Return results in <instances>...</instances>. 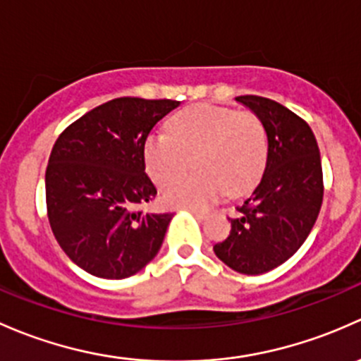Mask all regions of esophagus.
Masks as SVG:
<instances>
[{"label": "esophagus", "instance_id": "esophagus-1", "mask_svg": "<svg viewBox=\"0 0 361 361\" xmlns=\"http://www.w3.org/2000/svg\"><path fill=\"white\" fill-rule=\"evenodd\" d=\"M191 212H192V214H195L196 215V217H198V219H205L207 217V212H203V210H198V208H191Z\"/></svg>", "mask_w": 361, "mask_h": 361}]
</instances>
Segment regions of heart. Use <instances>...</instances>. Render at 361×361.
<instances>
[{
	"mask_svg": "<svg viewBox=\"0 0 361 361\" xmlns=\"http://www.w3.org/2000/svg\"><path fill=\"white\" fill-rule=\"evenodd\" d=\"M146 170L158 185L183 176L190 159L199 172L170 185L163 200L170 207L203 208L229 192H250L266 170L267 133L252 111L196 104L166 121V133H151L144 142Z\"/></svg>",
	"mask_w": 361,
	"mask_h": 361,
	"instance_id": "1",
	"label": "heart"
}]
</instances>
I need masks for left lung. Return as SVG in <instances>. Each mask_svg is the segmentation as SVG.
Segmentation results:
<instances>
[{
    "mask_svg": "<svg viewBox=\"0 0 361 361\" xmlns=\"http://www.w3.org/2000/svg\"><path fill=\"white\" fill-rule=\"evenodd\" d=\"M267 133L266 170L250 198L236 207L231 233L214 252L243 274H262L292 257L313 229L323 202L319 149L310 125L276 100L240 95Z\"/></svg>",
    "mask_w": 361,
    "mask_h": 361,
    "instance_id": "left-lung-1",
    "label": "left lung"
}]
</instances>
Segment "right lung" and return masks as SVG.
Instances as JSON below:
<instances>
[{
  "instance_id": "right-lung-1",
  "label": "right lung",
  "mask_w": 361,
  "mask_h": 361,
  "mask_svg": "<svg viewBox=\"0 0 361 361\" xmlns=\"http://www.w3.org/2000/svg\"><path fill=\"white\" fill-rule=\"evenodd\" d=\"M177 106L170 99H113L55 140L44 173L48 221L66 255L87 273L128 278L161 248L172 214L140 208L156 196L142 149Z\"/></svg>"
}]
</instances>
